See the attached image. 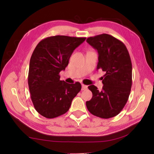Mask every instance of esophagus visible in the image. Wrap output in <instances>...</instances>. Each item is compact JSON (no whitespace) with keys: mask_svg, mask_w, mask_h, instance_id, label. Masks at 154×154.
I'll return each instance as SVG.
<instances>
[{"mask_svg":"<svg viewBox=\"0 0 154 154\" xmlns=\"http://www.w3.org/2000/svg\"><path fill=\"white\" fill-rule=\"evenodd\" d=\"M87 89V86L85 85L82 84V90L83 91V90H85Z\"/></svg>","mask_w":154,"mask_h":154,"instance_id":"1","label":"esophagus"}]
</instances>
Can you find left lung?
<instances>
[{
    "mask_svg": "<svg viewBox=\"0 0 154 154\" xmlns=\"http://www.w3.org/2000/svg\"><path fill=\"white\" fill-rule=\"evenodd\" d=\"M87 42L99 54L97 69L106 73L102 77V91L93 85L88 87L93 97L86 106L93 115L110 119L120 112L128 99L132 83L131 59L123 42L109 34L89 37Z\"/></svg>",
    "mask_w": 154,
    "mask_h": 154,
    "instance_id": "8db88e82",
    "label": "left lung"
}]
</instances>
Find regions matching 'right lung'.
<instances>
[{
  "label": "right lung",
  "instance_id": "1",
  "mask_svg": "<svg viewBox=\"0 0 154 154\" xmlns=\"http://www.w3.org/2000/svg\"><path fill=\"white\" fill-rule=\"evenodd\" d=\"M86 38L50 36L39 42L30 61L28 83L30 97L37 112L47 119L66 113L81 89L79 82L60 80V73L67 66L71 55Z\"/></svg>",
  "mask_w": 154,
  "mask_h": 154
}]
</instances>
